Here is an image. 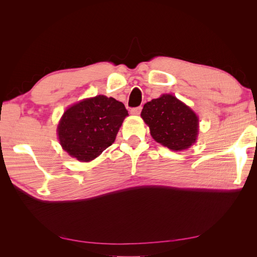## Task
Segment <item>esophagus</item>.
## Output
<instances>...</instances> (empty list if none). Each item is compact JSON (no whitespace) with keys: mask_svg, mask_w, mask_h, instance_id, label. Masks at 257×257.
Instances as JSON below:
<instances>
[{"mask_svg":"<svg viewBox=\"0 0 257 257\" xmlns=\"http://www.w3.org/2000/svg\"><path fill=\"white\" fill-rule=\"evenodd\" d=\"M141 112H142V107L141 106L135 107V108H132V109H131V113L132 114L138 115V114H141Z\"/></svg>","mask_w":257,"mask_h":257,"instance_id":"obj_1","label":"esophagus"}]
</instances>
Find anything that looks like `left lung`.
I'll return each mask as SVG.
<instances>
[{"label":"left lung","instance_id":"left-lung-1","mask_svg":"<svg viewBox=\"0 0 257 257\" xmlns=\"http://www.w3.org/2000/svg\"><path fill=\"white\" fill-rule=\"evenodd\" d=\"M142 118L150 127L154 141L170 150H185L196 142V113L172 94H163L145 104Z\"/></svg>","mask_w":257,"mask_h":257}]
</instances>
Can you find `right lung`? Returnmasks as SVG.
Returning <instances> with one entry per match:
<instances>
[{"instance_id":"1","label":"right lung","mask_w":257,"mask_h":257,"mask_svg":"<svg viewBox=\"0 0 257 257\" xmlns=\"http://www.w3.org/2000/svg\"><path fill=\"white\" fill-rule=\"evenodd\" d=\"M126 115L125 106L113 97L83 99L62 115L58 125L60 144L72 158L90 162L113 144Z\"/></svg>"}]
</instances>
